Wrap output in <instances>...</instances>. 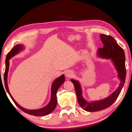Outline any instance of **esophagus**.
<instances>
[{
    "label": "esophagus",
    "instance_id": "1",
    "mask_svg": "<svg viewBox=\"0 0 132 132\" xmlns=\"http://www.w3.org/2000/svg\"><path fill=\"white\" fill-rule=\"evenodd\" d=\"M65 77H66L67 78H70V77H71V76L73 75L72 72H71V71H70V70H67V71H66V72H65Z\"/></svg>",
    "mask_w": 132,
    "mask_h": 132
}]
</instances>
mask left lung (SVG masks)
<instances>
[{
	"mask_svg": "<svg viewBox=\"0 0 132 132\" xmlns=\"http://www.w3.org/2000/svg\"><path fill=\"white\" fill-rule=\"evenodd\" d=\"M100 38L103 44V47L98 49L97 54L99 57L111 60L117 71L120 83L118 88L109 97L100 100L88 102L82 96L81 87L79 82L74 79H71V81L73 83L75 87L79 105L82 109L87 112L100 111L112 105L120 94L126 80V58L124 50L118 45L115 39L111 36L100 35Z\"/></svg>",
	"mask_w": 132,
	"mask_h": 132,
	"instance_id": "1",
	"label": "left lung"
}]
</instances>
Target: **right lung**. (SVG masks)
<instances>
[{
	"mask_svg": "<svg viewBox=\"0 0 132 132\" xmlns=\"http://www.w3.org/2000/svg\"><path fill=\"white\" fill-rule=\"evenodd\" d=\"M23 48H24V47L22 45H20V44H19V45H16L13 48L7 53L6 55V58L5 59V70L4 75V84L5 88L7 93L10 95V97L13 100V101L15 103V104L22 111L24 112L27 114H29L30 115L35 116H46L51 113L52 112L54 111V110L55 109V107H56L57 103L56 97L57 91L59 88V87L63 84L64 82L65 77L64 75L63 74L61 77L55 79V80H54V81L53 82L51 86V96L50 101L48 103V104L45 107L37 110H27L23 108L20 105H19L18 103L15 101V100L14 99L13 96H12L9 92L8 85H7V74H8L9 71V60L12 57H13L14 55L18 54L20 52H21L22 50H23Z\"/></svg>",
	"mask_w": 132,
	"mask_h": 132,
	"instance_id": "add662e5",
	"label": "right lung"
}]
</instances>
